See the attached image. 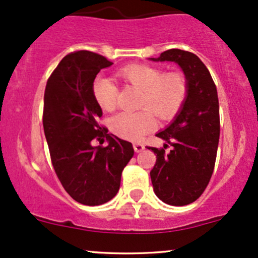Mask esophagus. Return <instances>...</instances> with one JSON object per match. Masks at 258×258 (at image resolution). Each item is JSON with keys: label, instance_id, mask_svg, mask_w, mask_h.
I'll return each instance as SVG.
<instances>
[{"label": "esophagus", "instance_id": "1", "mask_svg": "<svg viewBox=\"0 0 258 258\" xmlns=\"http://www.w3.org/2000/svg\"><path fill=\"white\" fill-rule=\"evenodd\" d=\"M133 149H135L136 153H141L144 149V146L142 143H139V142H136V143H133Z\"/></svg>", "mask_w": 258, "mask_h": 258}]
</instances>
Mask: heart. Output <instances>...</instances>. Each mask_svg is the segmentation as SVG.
Returning a JSON list of instances; mask_svg holds the SVG:
<instances>
[{"instance_id": "b5f03b06", "label": "heart", "mask_w": 258, "mask_h": 258, "mask_svg": "<svg viewBox=\"0 0 258 258\" xmlns=\"http://www.w3.org/2000/svg\"><path fill=\"white\" fill-rule=\"evenodd\" d=\"M116 76L123 84L141 90L139 111H123L111 119V131L121 138L136 141L155 128V117L170 120L184 104L188 94V80L179 72L164 73L150 64H130L121 68ZM93 97L103 110L116 109L119 87L110 80L97 78L92 86Z\"/></svg>"}]
</instances>
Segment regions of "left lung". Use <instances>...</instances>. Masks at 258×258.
<instances>
[{"label":"left lung","mask_w":258,"mask_h":258,"mask_svg":"<svg viewBox=\"0 0 258 258\" xmlns=\"http://www.w3.org/2000/svg\"><path fill=\"white\" fill-rule=\"evenodd\" d=\"M153 60L174 61L188 80V96L176 120L156 137L164 148L148 147L156 154L150 171L156 197L173 206L194 203L204 193L214 173L220 141L217 88L205 64L194 53L168 49ZM170 144V153L164 149Z\"/></svg>","instance_id":"1"}]
</instances>
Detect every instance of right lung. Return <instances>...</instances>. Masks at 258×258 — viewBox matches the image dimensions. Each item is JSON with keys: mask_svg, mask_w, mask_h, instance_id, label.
I'll list each match as a JSON object with an SVG mask.
<instances>
[{"mask_svg": "<svg viewBox=\"0 0 258 258\" xmlns=\"http://www.w3.org/2000/svg\"><path fill=\"white\" fill-rule=\"evenodd\" d=\"M112 63L91 51L61 59L44 90L43 130L58 179L74 200L88 206L108 203L120 188L121 173L133 156L130 142L109 135L92 92L97 74ZM106 139V147L92 143Z\"/></svg>", "mask_w": 258, "mask_h": 258, "instance_id": "1", "label": "right lung"}]
</instances>
